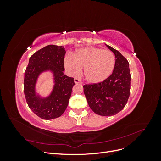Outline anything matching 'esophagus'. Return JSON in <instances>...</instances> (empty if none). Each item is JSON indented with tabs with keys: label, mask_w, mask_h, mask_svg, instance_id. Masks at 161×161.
Wrapping results in <instances>:
<instances>
[{
	"label": "esophagus",
	"mask_w": 161,
	"mask_h": 161,
	"mask_svg": "<svg viewBox=\"0 0 161 161\" xmlns=\"http://www.w3.org/2000/svg\"><path fill=\"white\" fill-rule=\"evenodd\" d=\"M74 81H75V84H79V83H81V82L79 79H76V78H75V79H74Z\"/></svg>",
	"instance_id": "34e87169"
}]
</instances>
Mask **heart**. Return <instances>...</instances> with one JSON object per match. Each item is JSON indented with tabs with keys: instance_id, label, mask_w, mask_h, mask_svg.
Listing matches in <instances>:
<instances>
[{
	"instance_id": "obj_1",
	"label": "heart",
	"mask_w": 161,
	"mask_h": 161,
	"mask_svg": "<svg viewBox=\"0 0 161 161\" xmlns=\"http://www.w3.org/2000/svg\"><path fill=\"white\" fill-rule=\"evenodd\" d=\"M114 53L95 47H85L77 50L73 56L64 59L66 70L72 75H77L84 68V76L87 82L98 84L108 79L115 67Z\"/></svg>"
}]
</instances>
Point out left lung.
Here are the masks:
<instances>
[{
    "instance_id": "1",
    "label": "left lung",
    "mask_w": 161,
    "mask_h": 161,
    "mask_svg": "<svg viewBox=\"0 0 161 161\" xmlns=\"http://www.w3.org/2000/svg\"><path fill=\"white\" fill-rule=\"evenodd\" d=\"M105 45L115 57L113 72L103 82L85 85L83 89L90 108L96 114L111 116L119 113L127 103L130 93L131 74L125 58L119 51Z\"/></svg>"
}]
</instances>
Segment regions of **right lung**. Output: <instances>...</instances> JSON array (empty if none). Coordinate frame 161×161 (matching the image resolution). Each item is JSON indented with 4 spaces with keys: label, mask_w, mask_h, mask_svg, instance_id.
Returning a JSON list of instances; mask_svg holds the SVG:
<instances>
[{
    "label": "right lung",
    "mask_w": 161,
    "mask_h": 161,
    "mask_svg": "<svg viewBox=\"0 0 161 161\" xmlns=\"http://www.w3.org/2000/svg\"><path fill=\"white\" fill-rule=\"evenodd\" d=\"M66 53L63 46L48 45L30 57L25 72L24 93L29 108L40 118L52 119L65 111L75 85L74 79L64 75ZM53 75L54 85L50 94L42 96L36 92L38 77L43 72Z\"/></svg>",
    "instance_id": "1"
}]
</instances>
